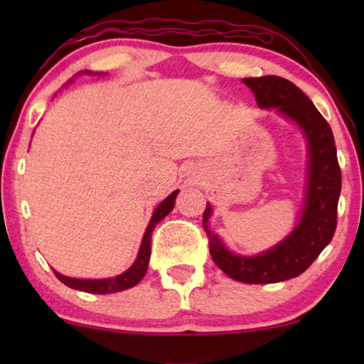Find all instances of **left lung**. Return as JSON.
Here are the masks:
<instances>
[{
    "label": "left lung",
    "mask_w": 364,
    "mask_h": 364,
    "mask_svg": "<svg viewBox=\"0 0 364 364\" xmlns=\"http://www.w3.org/2000/svg\"><path fill=\"white\" fill-rule=\"evenodd\" d=\"M243 84L255 94L258 107L277 109L280 116L296 124L305 137L306 188L300 220L282 242L252 257L228 250L222 238L208 228L213 212L210 203L203 212V228L213 262L225 275L243 283H278L301 275L331 242L336 230L341 171L331 127L301 89L278 76L243 77Z\"/></svg>",
    "instance_id": "8db88e82"
}]
</instances>
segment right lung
<instances>
[{"instance_id":"1","label":"right lung","mask_w":364,"mask_h":364,"mask_svg":"<svg viewBox=\"0 0 364 364\" xmlns=\"http://www.w3.org/2000/svg\"><path fill=\"white\" fill-rule=\"evenodd\" d=\"M81 74H92V71H84ZM71 82H73V79H71ZM177 193H178V191H173L171 196H168L167 198H164V200L156 207V210H154V213H152L151 222H149L146 232H144L137 258L134 260L132 265L129 267L126 272L121 273V275H117V277H112V278H73V277H66V275H63V273L54 270L58 280L63 282L66 287L73 288V290L94 293V295H96V293L97 295H107V293H117V291L127 290V288L136 287L137 283L142 280L144 275L147 273L149 258H151L152 230L156 228L157 223L161 222L164 217H167L168 213L172 212Z\"/></svg>"}]
</instances>
